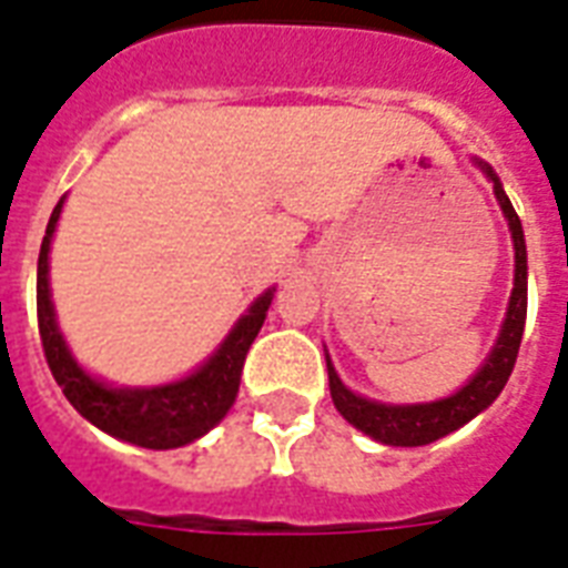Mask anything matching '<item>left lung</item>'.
Masks as SVG:
<instances>
[{"instance_id": "1", "label": "left lung", "mask_w": 568, "mask_h": 568, "mask_svg": "<svg viewBox=\"0 0 568 568\" xmlns=\"http://www.w3.org/2000/svg\"><path fill=\"white\" fill-rule=\"evenodd\" d=\"M476 163L486 172V179L495 184V196L500 202V207H504V216L506 223H509V232H513L515 246L513 297H509L504 327H500V336H497L488 361L479 366V372L458 393H453L447 399L426 402V405H381V402L363 399V396H357V393H352V389L342 384L336 369L327 361V378H331V396L336 410L354 428H361L363 435H369V438L381 440V444H389V447H423V444H432V440L444 438L449 432H456L465 423H470L479 410H486L500 396V389L506 387V381L513 375L518 348H521L527 318L525 232H521V220H518L513 202L504 193L500 179L491 172L488 163H483V160H476Z\"/></svg>"}]
</instances>
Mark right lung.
<instances>
[{"label": "right lung", "instance_id": "right-lung-1", "mask_svg": "<svg viewBox=\"0 0 568 568\" xmlns=\"http://www.w3.org/2000/svg\"><path fill=\"white\" fill-rule=\"evenodd\" d=\"M59 214H62V202L53 207L41 255H38V331H41L43 357L50 363L55 384L62 387L68 402L82 417L112 438L145 449H175L193 444L235 405L246 352L265 324L267 306L274 301L276 288H267L262 297H255L246 315H241L235 327L229 331L223 345L187 378L172 381L163 387H106L103 381L82 372L55 324L47 255H50Z\"/></svg>", "mask_w": 568, "mask_h": 568}]
</instances>
